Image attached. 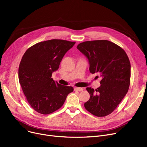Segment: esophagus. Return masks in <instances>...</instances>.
<instances>
[{
  "instance_id": "1",
  "label": "esophagus",
  "mask_w": 147,
  "mask_h": 147,
  "mask_svg": "<svg viewBox=\"0 0 147 147\" xmlns=\"http://www.w3.org/2000/svg\"><path fill=\"white\" fill-rule=\"evenodd\" d=\"M74 90H78V91H82L83 89L82 88H75Z\"/></svg>"
}]
</instances>
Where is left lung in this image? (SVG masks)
Wrapping results in <instances>:
<instances>
[{"label": "left lung", "mask_w": 147, "mask_h": 147, "mask_svg": "<svg viewBox=\"0 0 147 147\" xmlns=\"http://www.w3.org/2000/svg\"><path fill=\"white\" fill-rule=\"evenodd\" d=\"M89 63L92 74H100L101 86L94 90L87 88L90 94L84 103L86 110L97 117L111 114L129 90L130 63L126 52L117 45L107 40L86 41L77 46Z\"/></svg>", "instance_id": "8db88e82"}]
</instances>
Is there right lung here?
<instances>
[{"label":"right lung","mask_w":147,"mask_h":147,"mask_svg":"<svg viewBox=\"0 0 147 147\" xmlns=\"http://www.w3.org/2000/svg\"><path fill=\"white\" fill-rule=\"evenodd\" d=\"M75 43L61 39L41 42L31 46L22 56L19 82L28 102L37 113L49 114L55 111L73 91V87L61 85L51 77Z\"/></svg>","instance_id":"obj_1"}]
</instances>
